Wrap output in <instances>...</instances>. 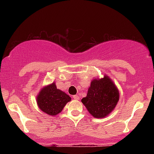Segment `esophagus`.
Instances as JSON below:
<instances>
[{
    "label": "esophagus",
    "mask_w": 154,
    "mask_h": 154,
    "mask_svg": "<svg viewBox=\"0 0 154 154\" xmlns=\"http://www.w3.org/2000/svg\"><path fill=\"white\" fill-rule=\"evenodd\" d=\"M73 98L74 99H75V100H78L79 99V96L77 95H73Z\"/></svg>",
    "instance_id": "1"
}]
</instances>
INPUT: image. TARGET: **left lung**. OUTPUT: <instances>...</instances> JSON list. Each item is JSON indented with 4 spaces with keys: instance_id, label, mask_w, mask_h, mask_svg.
Listing matches in <instances>:
<instances>
[{
    "instance_id": "8db88e82",
    "label": "left lung",
    "mask_w": 154,
    "mask_h": 154,
    "mask_svg": "<svg viewBox=\"0 0 154 154\" xmlns=\"http://www.w3.org/2000/svg\"><path fill=\"white\" fill-rule=\"evenodd\" d=\"M119 91L107 76L92 81L88 94L82 103L95 118H103L114 109L119 100Z\"/></svg>"
}]
</instances>
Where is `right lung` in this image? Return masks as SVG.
Wrapping results in <instances>:
<instances>
[{"label": "right lung", "instance_id": "add662e5", "mask_svg": "<svg viewBox=\"0 0 154 154\" xmlns=\"http://www.w3.org/2000/svg\"><path fill=\"white\" fill-rule=\"evenodd\" d=\"M71 98L64 92L56 88L55 83L47 86L39 93L37 102L43 112L55 116L61 112Z\"/></svg>", "mask_w": 154, "mask_h": 154}]
</instances>
